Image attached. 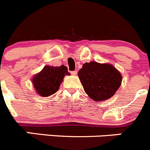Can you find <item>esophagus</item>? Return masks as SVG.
<instances>
[{
  "label": "esophagus",
  "mask_w": 150,
  "mask_h": 150,
  "mask_svg": "<svg viewBox=\"0 0 150 150\" xmlns=\"http://www.w3.org/2000/svg\"><path fill=\"white\" fill-rule=\"evenodd\" d=\"M71 74H72L73 76H76V74H77V71H71Z\"/></svg>",
  "instance_id": "esophagus-1"
}]
</instances>
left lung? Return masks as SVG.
<instances>
[{"label":"left lung","instance_id":"obj_1","mask_svg":"<svg viewBox=\"0 0 150 150\" xmlns=\"http://www.w3.org/2000/svg\"><path fill=\"white\" fill-rule=\"evenodd\" d=\"M78 76L85 93L95 102L110 99L122 85V76L112 65L86 62L78 72Z\"/></svg>","mask_w":150,"mask_h":150}]
</instances>
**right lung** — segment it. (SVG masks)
<instances>
[{
    "label": "right lung",
    "mask_w": 150,
    "mask_h": 150,
    "mask_svg": "<svg viewBox=\"0 0 150 150\" xmlns=\"http://www.w3.org/2000/svg\"><path fill=\"white\" fill-rule=\"evenodd\" d=\"M70 76L65 65L54 67L46 65L32 78V84L35 91L42 97H47L59 90L65 76Z\"/></svg>",
    "instance_id": "1"
}]
</instances>
